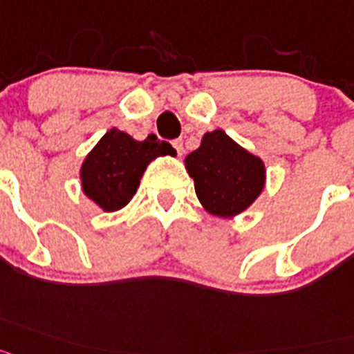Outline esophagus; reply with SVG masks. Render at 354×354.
Instances as JSON below:
<instances>
[{
	"mask_svg": "<svg viewBox=\"0 0 354 354\" xmlns=\"http://www.w3.org/2000/svg\"><path fill=\"white\" fill-rule=\"evenodd\" d=\"M173 147H174V149H176L178 156H181V155H183V140H181V139H176V140H173Z\"/></svg>",
	"mask_w": 354,
	"mask_h": 354,
	"instance_id": "obj_1",
	"label": "esophagus"
}]
</instances>
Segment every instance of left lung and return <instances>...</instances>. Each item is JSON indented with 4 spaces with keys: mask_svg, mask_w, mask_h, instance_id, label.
Here are the masks:
<instances>
[{
    "mask_svg": "<svg viewBox=\"0 0 354 354\" xmlns=\"http://www.w3.org/2000/svg\"><path fill=\"white\" fill-rule=\"evenodd\" d=\"M185 169L201 207L223 219L248 210L266 189L263 160L221 128L203 135L198 149L187 155Z\"/></svg>",
    "mask_w": 354,
    "mask_h": 354,
    "instance_id": "1",
    "label": "left lung"
}]
</instances>
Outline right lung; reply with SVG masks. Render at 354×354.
I'll use <instances>...</instances> for the list:
<instances>
[{"instance_id": "1", "label": "right lung", "mask_w": 354, "mask_h": 354, "mask_svg": "<svg viewBox=\"0 0 354 354\" xmlns=\"http://www.w3.org/2000/svg\"><path fill=\"white\" fill-rule=\"evenodd\" d=\"M165 155L174 156L176 151L156 135L135 140L131 135L112 128L82 162L80 185L101 210L118 212L131 201L147 165Z\"/></svg>"}]
</instances>
